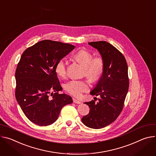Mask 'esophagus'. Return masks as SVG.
Instances as JSON below:
<instances>
[{
    "mask_svg": "<svg viewBox=\"0 0 156 156\" xmlns=\"http://www.w3.org/2000/svg\"><path fill=\"white\" fill-rule=\"evenodd\" d=\"M73 102L75 103H77V104H80V103H81L80 101H79V100H76V99L74 98H73Z\"/></svg>",
    "mask_w": 156,
    "mask_h": 156,
    "instance_id": "esophagus-1",
    "label": "esophagus"
}]
</instances>
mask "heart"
I'll return each instance as SVG.
<instances>
[{
    "label": "heart",
    "mask_w": 156,
    "mask_h": 156,
    "mask_svg": "<svg viewBox=\"0 0 156 156\" xmlns=\"http://www.w3.org/2000/svg\"><path fill=\"white\" fill-rule=\"evenodd\" d=\"M93 55L90 52L80 49L74 55V58L85 67L84 73L90 80H98L103 70L104 63L101 57L97 56L93 58ZM55 71L61 77L64 78L67 75L66 63L64 59H59L56 66ZM90 88L89 82L84 80H73L65 85L66 90L70 94L79 97L83 92H87Z\"/></svg>",
    "instance_id": "1"
}]
</instances>
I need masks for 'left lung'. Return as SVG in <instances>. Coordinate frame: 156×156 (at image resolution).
I'll list each match as a JSON object with an SVG mask.
<instances>
[{
	"mask_svg": "<svg viewBox=\"0 0 156 156\" xmlns=\"http://www.w3.org/2000/svg\"><path fill=\"white\" fill-rule=\"evenodd\" d=\"M89 44L97 49L104 63L102 74L90 95L98 96L85 102L90 108L89 113L82 118L89 128L100 129L116 120L123 108L128 88V65L124 56L107 41H94Z\"/></svg>",
	"mask_w": 156,
	"mask_h": 156,
	"instance_id": "left-lung-1",
	"label": "left lung"
}]
</instances>
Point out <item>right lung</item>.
<instances>
[{
	"mask_svg": "<svg viewBox=\"0 0 156 156\" xmlns=\"http://www.w3.org/2000/svg\"><path fill=\"white\" fill-rule=\"evenodd\" d=\"M74 47L46 40L27 48L22 54L15 72V97L32 123L39 126L53 124L62 108L73 103L71 96L58 93L62 88L55 66Z\"/></svg>",
	"mask_w": 156,
	"mask_h": 156,
	"instance_id": "right-lung-1",
	"label": "right lung"
}]
</instances>
